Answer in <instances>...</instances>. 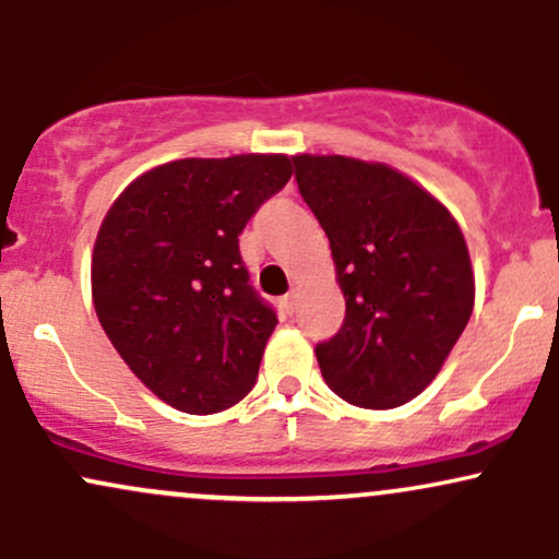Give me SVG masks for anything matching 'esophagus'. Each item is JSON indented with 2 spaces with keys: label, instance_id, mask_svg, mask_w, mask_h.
Listing matches in <instances>:
<instances>
[{
  "label": "esophagus",
  "instance_id": "1",
  "mask_svg": "<svg viewBox=\"0 0 559 559\" xmlns=\"http://www.w3.org/2000/svg\"><path fill=\"white\" fill-rule=\"evenodd\" d=\"M284 307H286V312H294V307H297V294H286L284 297Z\"/></svg>",
  "mask_w": 559,
  "mask_h": 559
}]
</instances>
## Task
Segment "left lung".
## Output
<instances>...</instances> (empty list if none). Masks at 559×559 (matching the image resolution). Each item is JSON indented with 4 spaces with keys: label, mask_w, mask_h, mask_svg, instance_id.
Returning a JSON list of instances; mask_svg holds the SVG:
<instances>
[{
    "label": "left lung",
    "mask_w": 559,
    "mask_h": 559,
    "mask_svg": "<svg viewBox=\"0 0 559 559\" xmlns=\"http://www.w3.org/2000/svg\"><path fill=\"white\" fill-rule=\"evenodd\" d=\"M294 168L346 301L342 331L316 346L320 373L357 407H400L439 376L471 320L476 278L463 230L386 163L294 155Z\"/></svg>",
    "instance_id": "1"
}]
</instances>
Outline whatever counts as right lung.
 <instances>
[{"instance_id": "add662e5", "label": "right lung", "mask_w": 559, "mask_h": 559, "mask_svg": "<svg viewBox=\"0 0 559 559\" xmlns=\"http://www.w3.org/2000/svg\"><path fill=\"white\" fill-rule=\"evenodd\" d=\"M288 178V155L173 159L133 178L102 221L96 318L131 373L181 413H221L258 381L278 320L247 284L239 234Z\"/></svg>"}]
</instances>
